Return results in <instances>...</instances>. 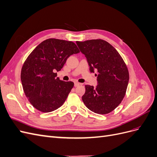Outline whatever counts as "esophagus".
Wrapping results in <instances>:
<instances>
[{"label":"esophagus","mask_w":157,"mask_h":157,"mask_svg":"<svg viewBox=\"0 0 157 157\" xmlns=\"http://www.w3.org/2000/svg\"><path fill=\"white\" fill-rule=\"evenodd\" d=\"M80 84V83H78V82H75V84H74V85H75V87H77V86H79Z\"/></svg>","instance_id":"esophagus-1"}]
</instances>
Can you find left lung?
<instances>
[{
  "instance_id": "8db88e82",
  "label": "left lung",
  "mask_w": 157,
  "mask_h": 157,
  "mask_svg": "<svg viewBox=\"0 0 157 157\" xmlns=\"http://www.w3.org/2000/svg\"><path fill=\"white\" fill-rule=\"evenodd\" d=\"M87 59L90 71H96L98 85H86L82 99L88 109L100 115L113 111L124 98L129 73L121 55L109 42L101 39L76 42Z\"/></svg>"
}]
</instances>
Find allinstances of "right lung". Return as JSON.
Listing matches in <instances>:
<instances>
[{
  "mask_svg": "<svg viewBox=\"0 0 157 157\" xmlns=\"http://www.w3.org/2000/svg\"><path fill=\"white\" fill-rule=\"evenodd\" d=\"M79 52L73 42L49 39L28 56L21 69V80L26 97L37 110L48 113L64 103L74 83L60 80L56 72L62 69L70 56Z\"/></svg>",
  "mask_w": 157,
  "mask_h": 157,
  "instance_id": "right-lung-1",
  "label": "right lung"
}]
</instances>
